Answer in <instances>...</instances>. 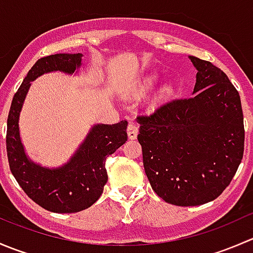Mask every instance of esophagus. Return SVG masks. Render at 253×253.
Returning a JSON list of instances; mask_svg holds the SVG:
<instances>
[{
	"label": "esophagus",
	"mask_w": 253,
	"mask_h": 253,
	"mask_svg": "<svg viewBox=\"0 0 253 253\" xmlns=\"http://www.w3.org/2000/svg\"><path fill=\"white\" fill-rule=\"evenodd\" d=\"M127 134H128L129 139H136L137 134H138V127L134 124H129L127 126Z\"/></svg>",
	"instance_id": "obj_1"
}]
</instances>
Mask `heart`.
<instances>
[{"label": "heart", "instance_id": "obj_1", "mask_svg": "<svg viewBox=\"0 0 253 253\" xmlns=\"http://www.w3.org/2000/svg\"><path fill=\"white\" fill-rule=\"evenodd\" d=\"M153 83H154V77H148V78L142 79V82L137 85L136 90H134V95L139 96V95H143L144 93H147V90L153 85ZM170 94H171V88H170V86H164V88L160 89V91L158 93L157 98H155V101H159L162 100V99H165L167 96H169Z\"/></svg>", "mask_w": 253, "mask_h": 253}]
</instances>
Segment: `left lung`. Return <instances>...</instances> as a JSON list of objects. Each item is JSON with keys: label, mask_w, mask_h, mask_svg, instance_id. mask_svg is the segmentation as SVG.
Returning a JSON list of instances; mask_svg holds the SVG:
<instances>
[{"label": "left lung", "mask_w": 253, "mask_h": 253, "mask_svg": "<svg viewBox=\"0 0 253 253\" xmlns=\"http://www.w3.org/2000/svg\"><path fill=\"white\" fill-rule=\"evenodd\" d=\"M197 70L193 95L137 117L143 165L150 186L175 206H200L221 195L244 155L239 91L209 61L190 56Z\"/></svg>", "instance_id": "obj_1"}]
</instances>
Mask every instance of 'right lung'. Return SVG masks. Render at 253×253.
Returning <instances> with one entry per match:
<instances>
[{"label":"right lung","instance_id":"add662e5","mask_svg":"<svg viewBox=\"0 0 253 253\" xmlns=\"http://www.w3.org/2000/svg\"><path fill=\"white\" fill-rule=\"evenodd\" d=\"M82 53H56L42 57L28 72L12 100L7 119L6 147L9 169L17 182L35 203L53 213H76L99 200L108 182L105 160L127 141V121L95 125L70 162L47 169L25 155L19 136V114L30 82L44 73H75L82 65Z\"/></svg>","mask_w":253,"mask_h":253}]
</instances>
